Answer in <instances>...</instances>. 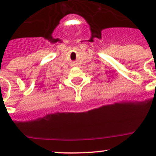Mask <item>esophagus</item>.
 <instances>
[{
	"label": "esophagus",
	"mask_w": 156,
	"mask_h": 156,
	"mask_svg": "<svg viewBox=\"0 0 156 156\" xmlns=\"http://www.w3.org/2000/svg\"><path fill=\"white\" fill-rule=\"evenodd\" d=\"M75 65H76V64H75V63H73V66H75Z\"/></svg>",
	"instance_id": "obj_1"
}]
</instances>
